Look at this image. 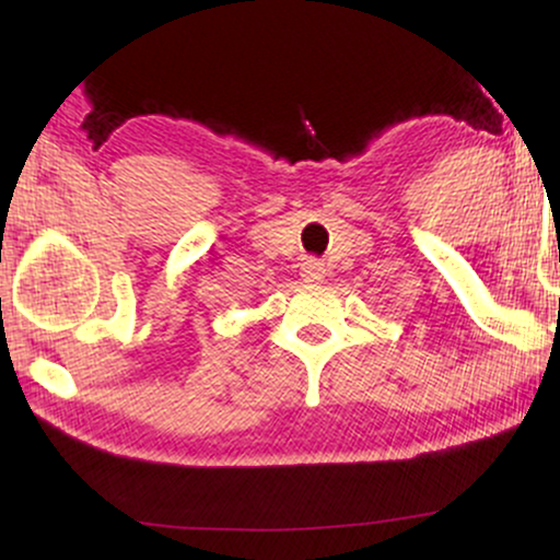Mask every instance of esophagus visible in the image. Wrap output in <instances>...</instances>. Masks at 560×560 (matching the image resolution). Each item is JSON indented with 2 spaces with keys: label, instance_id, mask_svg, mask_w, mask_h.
Returning a JSON list of instances; mask_svg holds the SVG:
<instances>
[{
  "label": "esophagus",
  "instance_id": "esophagus-1",
  "mask_svg": "<svg viewBox=\"0 0 560 560\" xmlns=\"http://www.w3.org/2000/svg\"><path fill=\"white\" fill-rule=\"evenodd\" d=\"M324 273H326V268L320 260L307 258L305 262H302V281H307V284H318V281L324 279Z\"/></svg>",
  "mask_w": 560,
  "mask_h": 560
}]
</instances>
